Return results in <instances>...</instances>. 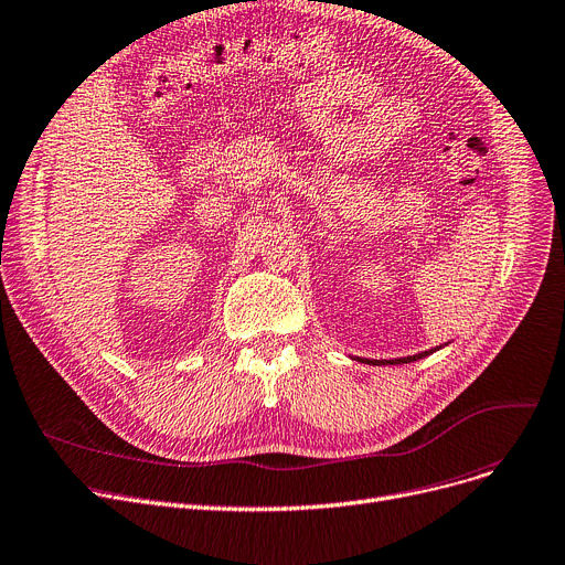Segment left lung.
I'll list each match as a JSON object with an SVG mask.
<instances>
[{
	"label": "left lung",
	"instance_id": "1",
	"mask_svg": "<svg viewBox=\"0 0 565 565\" xmlns=\"http://www.w3.org/2000/svg\"><path fill=\"white\" fill-rule=\"evenodd\" d=\"M440 347L436 349H429V351H423V353H415V355H406V358H395V360H370V358H353L358 362H364V364H408V362H415V360H423L431 353H436Z\"/></svg>",
	"mask_w": 565,
	"mask_h": 565
}]
</instances>
